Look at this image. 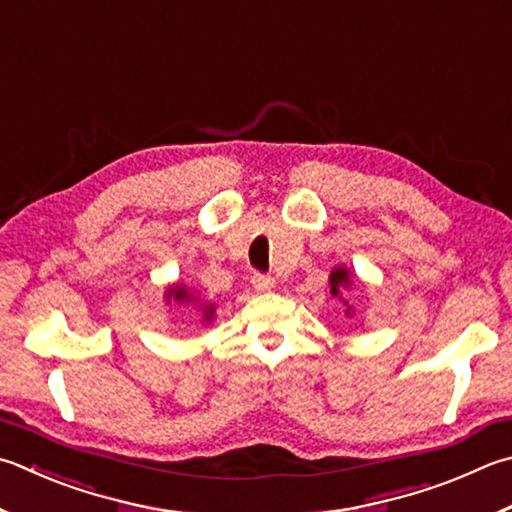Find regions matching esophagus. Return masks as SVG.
Segmentation results:
<instances>
[{"mask_svg": "<svg viewBox=\"0 0 512 512\" xmlns=\"http://www.w3.org/2000/svg\"><path fill=\"white\" fill-rule=\"evenodd\" d=\"M250 282H253V286L257 288V291H271V288L275 286V280L271 275H264V273H253V277H250Z\"/></svg>", "mask_w": 512, "mask_h": 512, "instance_id": "esophagus-1", "label": "esophagus"}]
</instances>
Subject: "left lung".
I'll list each match as a JSON object with an SVG mask.
<instances>
[{"instance_id": "8db88e82", "label": "left lung", "mask_w": 512, "mask_h": 512, "mask_svg": "<svg viewBox=\"0 0 512 512\" xmlns=\"http://www.w3.org/2000/svg\"><path fill=\"white\" fill-rule=\"evenodd\" d=\"M329 282H331V293L338 295V286H347V284H349V273L345 271V268H336V271L331 273ZM345 304H347V302H345ZM347 313H349V311H347Z\"/></svg>"}]
</instances>
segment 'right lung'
Here are the masks:
<instances>
[{
  "mask_svg": "<svg viewBox=\"0 0 512 512\" xmlns=\"http://www.w3.org/2000/svg\"><path fill=\"white\" fill-rule=\"evenodd\" d=\"M170 297H174V302H188L190 300V293L185 291L183 286H174L172 291H170ZM212 313H215V306H206V309H203V315H206V318L203 320H210L212 318Z\"/></svg>",
  "mask_w": 512,
  "mask_h": 512,
  "instance_id": "right-lung-1",
  "label": "right lung"
}]
</instances>
